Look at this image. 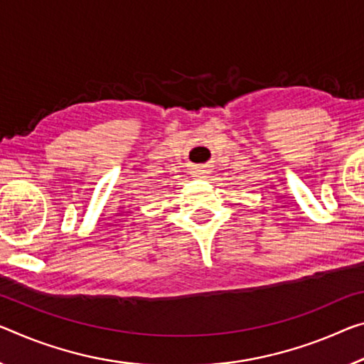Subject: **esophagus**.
Segmentation results:
<instances>
[{"label": "esophagus", "instance_id": "1", "mask_svg": "<svg viewBox=\"0 0 364 364\" xmlns=\"http://www.w3.org/2000/svg\"><path fill=\"white\" fill-rule=\"evenodd\" d=\"M193 176L195 177H198V178H205L206 176L210 174L211 172V167L210 166H206V164H203V166H197V167H193Z\"/></svg>", "mask_w": 364, "mask_h": 364}]
</instances>
